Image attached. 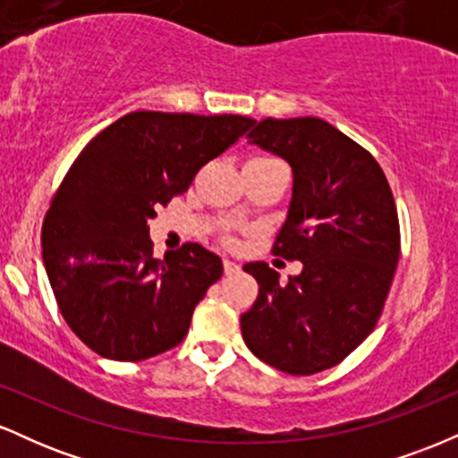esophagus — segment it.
I'll use <instances>...</instances> for the list:
<instances>
[{"label":"esophagus","mask_w":458,"mask_h":458,"mask_svg":"<svg viewBox=\"0 0 458 458\" xmlns=\"http://www.w3.org/2000/svg\"><path fill=\"white\" fill-rule=\"evenodd\" d=\"M224 271H225V276H234V273H239V271H241V267L236 265L234 260L225 259V260H224Z\"/></svg>","instance_id":"34e87169"}]
</instances>
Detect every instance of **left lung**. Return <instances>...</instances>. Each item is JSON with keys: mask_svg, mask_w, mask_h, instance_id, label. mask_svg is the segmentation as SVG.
Listing matches in <instances>:
<instances>
[{"mask_svg": "<svg viewBox=\"0 0 458 458\" xmlns=\"http://www.w3.org/2000/svg\"><path fill=\"white\" fill-rule=\"evenodd\" d=\"M247 141L293 167L273 254L303 269L282 284L267 262H247L259 297L241 334L269 366L314 375L340 364L381 317L401 254L396 204L375 157L325 120L265 118Z\"/></svg>", "mask_w": 458, "mask_h": 458, "instance_id": "obj_1", "label": "left lung"}]
</instances>
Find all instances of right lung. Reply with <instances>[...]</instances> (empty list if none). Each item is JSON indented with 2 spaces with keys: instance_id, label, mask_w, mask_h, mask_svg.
<instances>
[{
  "instance_id": "add662e5",
  "label": "right lung",
  "mask_w": 458,
  "mask_h": 458,
  "mask_svg": "<svg viewBox=\"0 0 458 458\" xmlns=\"http://www.w3.org/2000/svg\"><path fill=\"white\" fill-rule=\"evenodd\" d=\"M254 124L131 112L79 152L47 211L43 262L62 317L94 353L141 361L185 338L222 259L198 243L155 259L148 222Z\"/></svg>"
}]
</instances>
